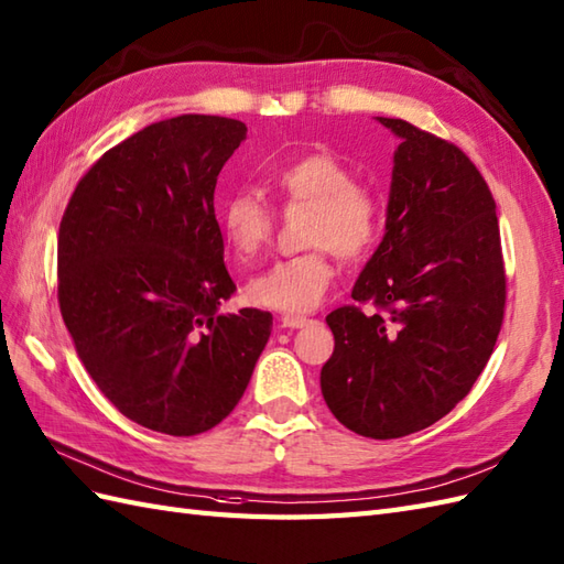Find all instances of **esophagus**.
I'll use <instances>...</instances> for the list:
<instances>
[{
    "instance_id": "1",
    "label": "esophagus",
    "mask_w": 564,
    "mask_h": 564,
    "mask_svg": "<svg viewBox=\"0 0 564 564\" xmlns=\"http://www.w3.org/2000/svg\"><path fill=\"white\" fill-rule=\"evenodd\" d=\"M312 319L310 317H303V314H283L281 317V324L285 326V329H303V326H307Z\"/></svg>"
}]
</instances>
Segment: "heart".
<instances>
[{
	"label": "heart",
	"instance_id": "1",
	"mask_svg": "<svg viewBox=\"0 0 564 564\" xmlns=\"http://www.w3.org/2000/svg\"><path fill=\"white\" fill-rule=\"evenodd\" d=\"M269 187L283 208L310 206L305 247L314 250L276 261L247 283L252 305L285 314L317 307L329 293L336 269L332 252L360 261L372 252L382 232V202L356 170L329 151H310L285 161L269 175ZM220 230L240 261L254 259L271 240L273 214L250 189H238L220 204Z\"/></svg>",
	"mask_w": 564,
	"mask_h": 564
}]
</instances>
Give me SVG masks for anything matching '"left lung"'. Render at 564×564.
<instances>
[{"mask_svg": "<svg viewBox=\"0 0 564 564\" xmlns=\"http://www.w3.org/2000/svg\"><path fill=\"white\" fill-rule=\"evenodd\" d=\"M401 143L387 232L352 285L356 303L326 324L334 352L322 394L362 437L397 440L447 415L486 368L500 334L507 279L495 199L468 155L394 117Z\"/></svg>", "mask_w": 564, "mask_h": 564, "instance_id": "left-lung-1", "label": "left lung"}]
</instances>
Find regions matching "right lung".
<instances>
[{
    "instance_id": "right-lung-1",
    "label": "right lung",
    "mask_w": 564,
    "mask_h": 564,
    "mask_svg": "<svg viewBox=\"0 0 564 564\" xmlns=\"http://www.w3.org/2000/svg\"><path fill=\"white\" fill-rule=\"evenodd\" d=\"M240 120L180 115L105 151L78 180L57 240V300L84 368L129 421L175 437L242 399L271 312L220 314L235 283L214 212Z\"/></svg>"
}]
</instances>
